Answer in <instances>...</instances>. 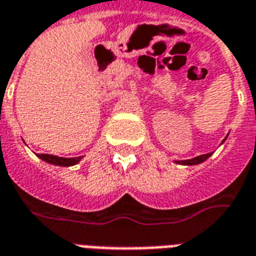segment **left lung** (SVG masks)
I'll return each mask as SVG.
<instances>
[{
  "instance_id": "8db88e82",
  "label": "left lung",
  "mask_w": 256,
  "mask_h": 256,
  "mask_svg": "<svg viewBox=\"0 0 256 256\" xmlns=\"http://www.w3.org/2000/svg\"><path fill=\"white\" fill-rule=\"evenodd\" d=\"M224 141H225V140H224ZM224 141H222V142H224ZM211 155H212V154L210 152V154H206V155L196 156V158L188 159V160H178L176 162V163H178V164H184V166H194V164H198V163H203L204 160H207Z\"/></svg>"
}]
</instances>
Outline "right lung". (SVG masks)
<instances>
[{
    "label": "right lung",
    "instance_id": "right-lung-1",
    "mask_svg": "<svg viewBox=\"0 0 256 256\" xmlns=\"http://www.w3.org/2000/svg\"><path fill=\"white\" fill-rule=\"evenodd\" d=\"M40 159H42L44 162H46V163H50V164H54V166H74V164H76L80 159H82V156H78V158H58V156L54 155H48V154H40L38 155Z\"/></svg>",
    "mask_w": 256,
    "mask_h": 256
}]
</instances>
